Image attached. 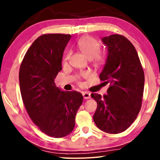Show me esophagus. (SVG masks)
Wrapping results in <instances>:
<instances>
[{
  "mask_svg": "<svg viewBox=\"0 0 160 160\" xmlns=\"http://www.w3.org/2000/svg\"><path fill=\"white\" fill-rule=\"evenodd\" d=\"M83 95V97H84V99H89V98H91V95H90V93H89L88 92H84L82 93Z\"/></svg>",
  "mask_w": 160,
  "mask_h": 160,
  "instance_id": "obj_1",
  "label": "esophagus"
}]
</instances>
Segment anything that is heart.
<instances>
[{"mask_svg":"<svg viewBox=\"0 0 160 160\" xmlns=\"http://www.w3.org/2000/svg\"><path fill=\"white\" fill-rule=\"evenodd\" d=\"M78 47L79 49L86 55L89 59H92L95 65H100L106 62V55L104 52H100L101 44L97 39L92 37L86 36H83L78 41ZM71 53H67L64 58V62H66L70 58ZM87 73H82L78 76V78L86 77Z\"/></svg>","mask_w":160,"mask_h":160,"instance_id":"b5f03b06","label":"heart"}]
</instances>
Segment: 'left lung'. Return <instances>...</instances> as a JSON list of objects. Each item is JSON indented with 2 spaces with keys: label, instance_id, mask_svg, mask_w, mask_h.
<instances>
[{
  "label": "left lung",
  "instance_id": "left-lung-1",
  "mask_svg": "<svg viewBox=\"0 0 160 160\" xmlns=\"http://www.w3.org/2000/svg\"><path fill=\"white\" fill-rule=\"evenodd\" d=\"M108 56L100 79L109 83L107 95L92 93L98 107L93 116L98 128L117 134L126 130L141 111L144 89V72L132 43L122 35L102 38Z\"/></svg>",
  "mask_w": 160,
  "mask_h": 160
}]
</instances>
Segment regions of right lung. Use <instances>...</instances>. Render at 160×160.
<instances>
[{
	"instance_id": "1",
	"label": "right lung",
	"mask_w": 160,
	"mask_h": 160,
	"mask_svg": "<svg viewBox=\"0 0 160 160\" xmlns=\"http://www.w3.org/2000/svg\"><path fill=\"white\" fill-rule=\"evenodd\" d=\"M70 34L39 36L28 49L19 68L22 98L29 117L41 132L53 138L70 134L83 102L76 91H62L54 78L62 70L63 52Z\"/></svg>"
}]
</instances>
